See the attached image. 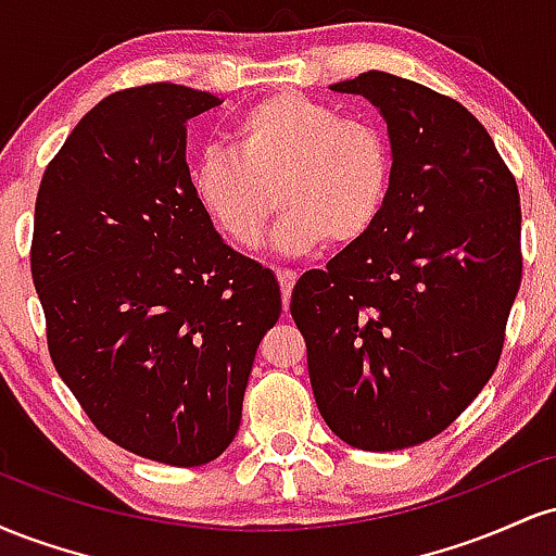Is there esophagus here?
Here are the masks:
<instances>
[{
  "label": "esophagus",
  "instance_id": "34e87169",
  "mask_svg": "<svg viewBox=\"0 0 556 556\" xmlns=\"http://www.w3.org/2000/svg\"><path fill=\"white\" fill-rule=\"evenodd\" d=\"M295 274L287 271V269H277V282H279V290H282V305L287 311V305H290V295H292V287H295Z\"/></svg>",
  "mask_w": 556,
  "mask_h": 556
}]
</instances>
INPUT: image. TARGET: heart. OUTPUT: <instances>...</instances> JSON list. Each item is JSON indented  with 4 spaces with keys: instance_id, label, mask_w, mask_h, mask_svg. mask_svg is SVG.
<instances>
[{
    "instance_id": "1",
    "label": "heart",
    "mask_w": 556,
    "mask_h": 556,
    "mask_svg": "<svg viewBox=\"0 0 556 556\" xmlns=\"http://www.w3.org/2000/svg\"><path fill=\"white\" fill-rule=\"evenodd\" d=\"M229 138L232 154L208 151L190 172L195 203L229 245L256 248L277 206L285 253L355 245L379 225L394 151L374 119L282 91L248 106Z\"/></svg>"
}]
</instances>
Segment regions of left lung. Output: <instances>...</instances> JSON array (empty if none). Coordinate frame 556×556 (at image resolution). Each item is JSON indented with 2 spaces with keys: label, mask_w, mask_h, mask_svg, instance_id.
<instances>
[{
  "label": "left lung",
  "mask_w": 556,
  "mask_h": 556,
  "mask_svg": "<svg viewBox=\"0 0 556 556\" xmlns=\"http://www.w3.org/2000/svg\"><path fill=\"white\" fill-rule=\"evenodd\" d=\"M331 88L384 114L392 193L366 238L298 279L290 314L329 429L405 450L455 424L496 371L522 277L518 182L452 96L379 70Z\"/></svg>",
  "instance_id": "8db88e82"
}]
</instances>
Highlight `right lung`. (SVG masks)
Here are the masks:
<instances>
[{"label":"right lung","mask_w":556,"mask_h":556,"mask_svg":"<svg viewBox=\"0 0 556 556\" xmlns=\"http://www.w3.org/2000/svg\"><path fill=\"white\" fill-rule=\"evenodd\" d=\"M219 104L175 83L101 99L43 169L30 240L56 374L106 439L180 468L235 439L282 314L274 274L232 251L190 190L185 123Z\"/></svg>","instance_id":"obj_1"}]
</instances>
